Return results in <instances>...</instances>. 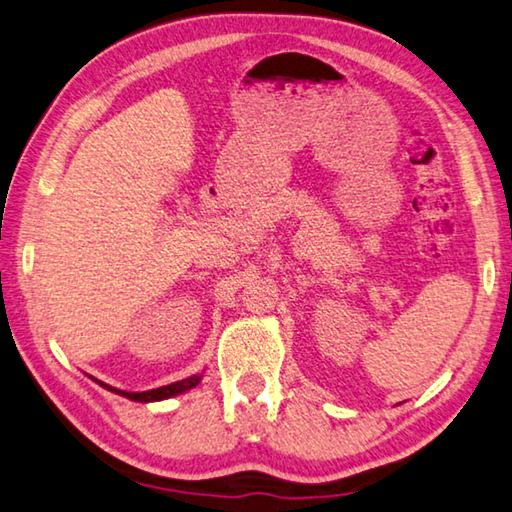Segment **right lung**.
<instances>
[{
  "label": "right lung",
  "mask_w": 512,
  "mask_h": 512,
  "mask_svg": "<svg viewBox=\"0 0 512 512\" xmlns=\"http://www.w3.org/2000/svg\"><path fill=\"white\" fill-rule=\"evenodd\" d=\"M202 375H193V378H186V380H179V382H173L168 384V387H159V389H152V391H141V393H130V391H119V389H112L107 387V384H103L105 389H110L114 393H119V396H125L130 400H137V402H155V400H164V398H173L177 396V393H184L188 389H193L197 382H200Z\"/></svg>",
  "instance_id": "1"
}]
</instances>
